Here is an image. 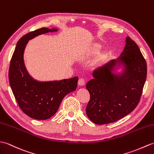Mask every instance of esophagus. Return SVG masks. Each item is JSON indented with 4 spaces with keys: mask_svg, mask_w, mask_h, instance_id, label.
Returning <instances> with one entry per match:
<instances>
[{
    "mask_svg": "<svg viewBox=\"0 0 154 154\" xmlns=\"http://www.w3.org/2000/svg\"><path fill=\"white\" fill-rule=\"evenodd\" d=\"M85 83V79L83 78H81L79 79V81H78V85L79 86H83Z\"/></svg>",
    "mask_w": 154,
    "mask_h": 154,
    "instance_id": "obj_1",
    "label": "esophagus"
}]
</instances>
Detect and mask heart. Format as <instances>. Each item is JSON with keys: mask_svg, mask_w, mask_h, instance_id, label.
Listing matches in <instances>:
<instances>
[{"mask_svg": "<svg viewBox=\"0 0 154 154\" xmlns=\"http://www.w3.org/2000/svg\"><path fill=\"white\" fill-rule=\"evenodd\" d=\"M101 50V46H96L93 49V51H92V54H96L100 52V51Z\"/></svg>", "mask_w": 154, "mask_h": 154, "instance_id": "obj_1", "label": "heart"}]
</instances>
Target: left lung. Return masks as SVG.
I'll list each match as a JSON object with an SVG mask.
<instances>
[{"label": "left lung", "instance_id": "8db88e82", "mask_svg": "<svg viewBox=\"0 0 154 154\" xmlns=\"http://www.w3.org/2000/svg\"><path fill=\"white\" fill-rule=\"evenodd\" d=\"M122 73L115 74L116 66ZM147 75V65L140 48L129 37L120 57L96 68L94 79L86 85L90 93L86 113L92 122L104 125L116 122L136 108L140 100Z\"/></svg>", "mask_w": 154, "mask_h": 154}]
</instances>
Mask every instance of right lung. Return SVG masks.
Segmentation results:
<instances>
[{
  "mask_svg": "<svg viewBox=\"0 0 154 154\" xmlns=\"http://www.w3.org/2000/svg\"><path fill=\"white\" fill-rule=\"evenodd\" d=\"M42 27L23 35L17 41L10 61L8 78L10 87L20 108L33 119L46 120L58 111L61 102L76 90L78 77L53 81H38L31 77L25 66L23 53L28 41L39 35L57 31Z\"/></svg>",
  "mask_w": 154,
  "mask_h": 154,
  "instance_id": "add662e5",
  "label": "right lung"
}]
</instances>
